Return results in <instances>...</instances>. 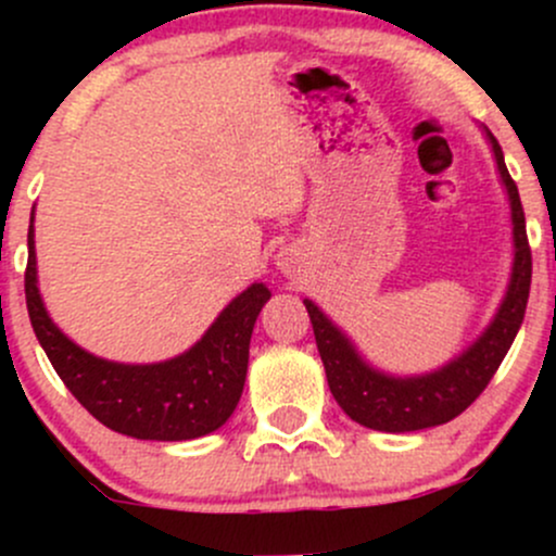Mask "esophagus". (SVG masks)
<instances>
[{
	"label": "esophagus",
	"instance_id": "esophagus-1",
	"mask_svg": "<svg viewBox=\"0 0 556 556\" xmlns=\"http://www.w3.org/2000/svg\"><path fill=\"white\" fill-rule=\"evenodd\" d=\"M277 266L282 271H292V266H295V253L282 248V251H279V256H277Z\"/></svg>",
	"mask_w": 556,
	"mask_h": 556
}]
</instances>
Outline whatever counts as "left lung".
Returning <instances> with one entry per match:
<instances>
[{"label": "left lung", "instance_id": "1", "mask_svg": "<svg viewBox=\"0 0 556 556\" xmlns=\"http://www.w3.org/2000/svg\"><path fill=\"white\" fill-rule=\"evenodd\" d=\"M481 130L489 140L496 175H500L509 201L513 269H509V282L500 308L491 316L486 329L463 353L426 374L397 376L381 371L363 358L355 342L318 308L314 300H303L311 324H314L316 348L324 361L331 394H334L337 405L366 429L407 433L457 418L486 389L491 376L496 374L507 355L509 344L518 337L522 316H526L528 290H531V248H528L526 235V214H522L518 185L513 182L507 164H504L500 143L491 136L489 127H481Z\"/></svg>", "mask_w": 556, "mask_h": 556}]
</instances>
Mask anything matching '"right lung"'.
Here are the masks:
<instances>
[{
  "label": "right lung",
  "mask_w": 556,
  "mask_h": 556,
  "mask_svg": "<svg viewBox=\"0 0 556 556\" xmlns=\"http://www.w3.org/2000/svg\"><path fill=\"white\" fill-rule=\"evenodd\" d=\"M34 216L28 229L25 303L54 371L106 429L151 442H188L227 424L248 374V350L269 287L253 282L232 298L195 344L159 363H119L88 353L49 316L38 292Z\"/></svg>",
  "instance_id": "1"
}]
</instances>
